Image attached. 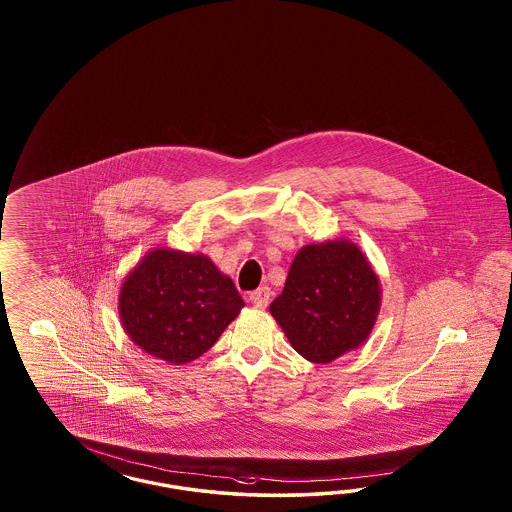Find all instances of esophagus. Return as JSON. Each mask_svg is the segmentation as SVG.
I'll return each instance as SVG.
<instances>
[{"mask_svg": "<svg viewBox=\"0 0 512 512\" xmlns=\"http://www.w3.org/2000/svg\"><path fill=\"white\" fill-rule=\"evenodd\" d=\"M270 289L268 287H259L257 291H253L251 295H249V302L255 306V308H259V310H264L266 306H268V302H270Z\"/></svg>", "mask_w": 512, "mask_h": 512, "instance_id": "esophagus-1", "label": "esophagus"}]
</instances>
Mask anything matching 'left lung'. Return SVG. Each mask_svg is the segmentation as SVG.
<instances>
[{
  "mask_svg": "<svg viewBox=\"0 0 512 512\" xmlns=\"http://www.w3.org/2000/svg\"><path fill=\"white\" fill-rule=\"evenodd\" d=\"M381 285L366 255L349 240L310 244L296 253L270 313L298 355L328 364L368 340Z\"/></svg>",
  "mask_w": 512,
  "mask_h": 512,
  "instance_id": "8db88e82",
  "label": "left lung"
}]
</instances>
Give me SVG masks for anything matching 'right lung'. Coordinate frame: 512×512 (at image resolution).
<instances>
[{"mask_svg": "<svg viewBox=\"0 0 512 512\" xmlns=\"http://www.w3.org/2000/svg\"><path fill=\"white\" fill-rule=\"evenodd\" d=\"M127 336L171 364L206 353L244 308L233 279L206 255L150 251L125 278L118 300Z\"/></svg>", "mask_w": 512, "mask_h": 512, "instance_id": "1", "label": "right lung"}]
</instances>
